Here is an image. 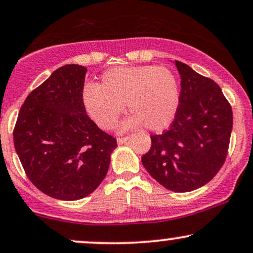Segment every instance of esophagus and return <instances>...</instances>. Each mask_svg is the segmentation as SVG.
Masks as SVG:
<instances>
[{
    "label": "esophagus",
    "mask_w": 253,
    "mask_h": 253,
    "mask_svg": "<svg viewBox=\"0 0 253 253\" xmlns=\"http://www.w3.org/2000/svg\"><path fill=\"white\" fill-rule=\"evenodd\" d=\"M128 136H125V138H119L118 139V145H124V144H127V141H128Z\"/></svg>",
    "instance_id": "34e87169"
}]
</instances>
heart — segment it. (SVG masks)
Masks as SVG:
<instances>
[{"mask_svg":"<svg viewBox=\"0 0 253 253\" xmlns=\"http://www.w3.org/2000/svg\"><path fill=\"white\" fill-rule=\"evenodd\" d=\"M180 89L174 74L165 67L133 66L109 69L97 86H86L82 101L87 114L100 128L117 124L127 103L132 115L121 126L128 130L145 125L163 130L174 120Z\"/></svg>","mask_w":253,"mask_h":253,"instance_id":"heart-1","label":"heart"}]
</instances>
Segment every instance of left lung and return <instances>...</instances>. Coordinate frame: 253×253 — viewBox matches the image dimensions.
<instances>
[{"label": "left lung", "mask_w": 253, "mask_h": 253, "mask_svg": "<svg viewBox=\"0 0 253 253\" xmlns=\"http://www.w3.org/2000/svg\"><path fill=\"white\" fill-rule=\"evenodd\" d=\"M180 75L179 107L171 128L152 135L142 165L164 187L190 192L208 184L226 159L232 108L220 87L190 66L174 61Z\"/></svg>", "instance_id": "left-lung-1"}]
</instances>
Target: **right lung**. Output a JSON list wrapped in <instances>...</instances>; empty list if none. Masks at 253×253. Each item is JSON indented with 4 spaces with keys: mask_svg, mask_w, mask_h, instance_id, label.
Instances as JSON below:
<instances>
[{
    "mask_svg": "<svg viewBox=\"0 0 253 253\" xmlns=\"http://www.w3.org/2000/svg\"><path fill=\"white\" fill-rule=\"evenodd\" d=\"M87 68L66 65L27 96L14 128L29 180L47 196L78 200L107 174L117 140L92 121L82 101Z\"/></svg>",
    "mask_w": 253,
    "mask_h": 253,
    "instance_id": "right-lung-1",
    "label": "right lung"
}]
</instances>
